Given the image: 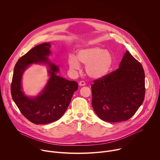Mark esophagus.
Returning a JSON list of instances; mask_svg holds the SVG:
<instances>
[{
  "mask_svg": "<svg viewBox=\"0 0 160 160\" xmlns=\"http://www.w3.org/2000/svg\"><path fill=\"white\" fill-rule=\"evenodd\" d=\"M85 85H86V83H85V82L84 81H80L79 82V85L80 86H85Z\"/></svg>",
  "mask_w": 160,
  "mask_h": 160,
  "instance_id": "obj_1",
  "label": "esophagus"
}]
</instances>
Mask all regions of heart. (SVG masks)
Segmentation results:
<instances>
[{
    "label": "heart",
    "instance_id": "obj_1",
    "mask_svg": "<svg viewBox=\"0 0 160 160\" xmlns=\"http://www.w3.org/2000/svg\"><path fill=\"white\" fill-rule=\"evenodd\" d=\"M79 61L85 65L87 75L91 78L100 79L106 76L113 64V56L108 50L99 46H91L79 50L77 58L70 56L68 64L73 71L80 70Z\"/></svg>",
    "mask_w": 160,
    "mask_h": 160
}]
</instances>
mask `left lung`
Here are the masks:
<instances>
[{"label":"left lung","mask_w":160,"mask_h":160,"mask_svg":"<svg viewBox=\"0 0 160 160\" xmlns=\"http://www.w3.org/2000/svg\"><path fill=\"white\" fill-rule=\"evenodd\" d=\"M91 88L92 106L102 120H128L144 99L145 73L142 66L127 51L119 68L94 80Z\"/></svg>","instance_id":"1"}]
</instances>
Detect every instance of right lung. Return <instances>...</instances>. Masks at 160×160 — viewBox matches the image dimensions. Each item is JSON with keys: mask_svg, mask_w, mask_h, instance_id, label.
<instances>
[{"mask_svg": "<svg viewBox=\"0 0 160 160\" xmlns=\"http://www.w3.org/2000/svg\"><path fill=\"white\" fill-rule=\"evenodd\" d=\"M51 43L37 45L17 61L12 76L11 92L12 99L21 112L37 125L48 124L58 120L69 106L78 89L75 81L68 80L57 73L59 66L48 58L51 54ZM33 63H44L49 67L50 78L42 92L35 97H28L22 92L21 79L28 67Z\"/></svg>", "mask_w": 160, "mask_h": 160, "instance_id": "obj_1", "label": "right lung"}]
</instances>
